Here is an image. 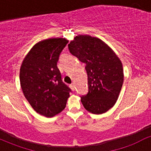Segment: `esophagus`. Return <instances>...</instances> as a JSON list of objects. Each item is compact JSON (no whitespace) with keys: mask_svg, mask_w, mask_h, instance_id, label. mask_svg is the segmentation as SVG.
<instances>
[{"mask_svg":"<svg viewBox=\"0 0 151 151\" xmlns=\"http://www.w3.org/2000/svg\"><path fill=\"white\" fill-rule=\"evenodd\" d=\"M70 88H71V89L73 91L75 90V85L74 84H72V85H70Z\"/></svg>","mask_w":151,"mask_h":151,"instance_id":"obj_1","label":"esophagus"}]
</instances>
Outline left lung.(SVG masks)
Wrapping results in <instances>:
<instances>
[{"label":"left lung","instance_id":"left-lung-1","mask_svg":"<svg viewBox=\"0 0 151 151\" xmlns=\"http://www.w3.org/2000/svg\"><path fill=\"white\" fill-rule=\"evenodd\" d=\"M69 52L86 64L88 92L81 97L84 107L94 114H102L118 99L124 80L121 60L102 40L79 35L68 45Z\"/></svg>","mask_w":151,"mask_h":151}]
</instances>
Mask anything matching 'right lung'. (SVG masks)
<instances>
[{
    "label": "right lung",
    "mask_w": 151,
    "mask_h": 151,
    "mask_svg": "<svg viewBox=\"0 0 151 151\" xmlns=\"http://www.w3.org/2000/svg\"><path fill=\"white\" fill-rule=\"evenodd\" d=\"M68 41L49 38L35 45L24 58L19 80L32 107L46 117H53L66 107L71 89L62 81L57 62Z\"/></svg>",
    "instance_id": "obj_1"
}]
</instances>
